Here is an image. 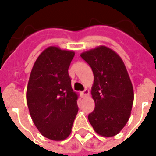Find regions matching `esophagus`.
<instances>
[{
  "label": "esophagus",
  "mask_w": 156,
  "mask_h": 156,
  "mask_svg": "<svg viewBox=\"0 0 156 156\" xmlns=\"http://www.w3.org/2000/svg\"><path fill=\"white\" fill-rule=\"evenodd\" d=\"M81 94H82V96H83V97H87V96H88L89 94H90V91H89V90H87V89H85Z\"/></svg>",
  "instance_id": "1"
}]
</instances>
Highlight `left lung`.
<instances>
[{"label":"left lung","instance_id":"left-lung-1","mask_svg":"<svg viewBox=\"0 0 156 156\" xmlns=\"http://www.w3.org/2000/svg\"><path fill=\"white\" fill-rule=\"evenodd\" d=\"M80 56L94 74L91 95L95 109L88 120L98 134L116 135L129 121L133 102V85L126 66L118 54L106 46Z\"/></svg>","mask_w":156,"mask_h":156}]
</instances>
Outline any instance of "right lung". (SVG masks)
<instances>
[{"mask_svg":"<svg viewBox=\"0 0 156 156\" xmlns=\"http://www.w3.org/2000/svg\"><path fill=\"white\" fill-rule=\"evenodd\" d=\"M74 54L50 46L38 56L30 72L28 108L38 130L51 140L68 138L78 113V95L72 89L68 72Z\"/></svg>","mask_w":156,"mask_h":156,"instance_id":"right-lung-1","label":"right lung"}]
</instances>
